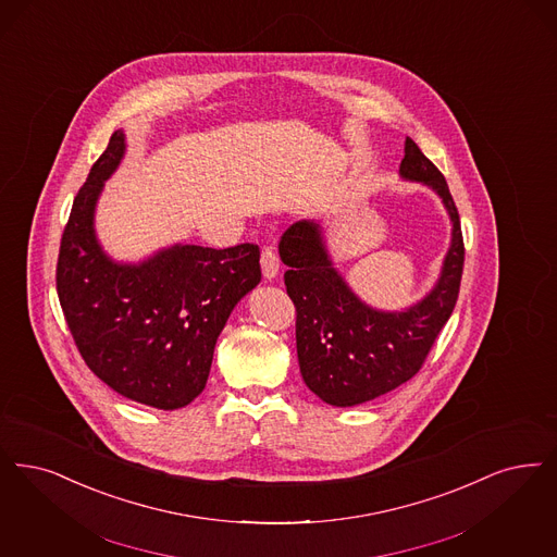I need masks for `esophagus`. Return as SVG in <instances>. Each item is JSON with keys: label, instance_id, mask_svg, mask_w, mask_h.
Here are the masks:
<instances>
[{"label": "esophagus", "instance_id": "1", "mask_svg": "<svg viewBox=\"0 0 557 557\" xmlns=\"http://www.w3.org/2000/svg\"><path fill=\"white\" fill-rule=\"evenodd\" d=\"M261 269H263L265 280H273L280 273V259L271 248H263V252H261Z\"/></svg>", "mask_w": 557, "mask_h": 557}]
</instances>
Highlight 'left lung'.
I'll return each instance as SVG.
<instances>
[{
    "mask_svg": "<svg viewBox=\"0 0 557 557\" xmlns=\"http://www.w3.org/2000/svg\"><path fill=\"white\" fill-rule=\"evenodd\" d=\"M400 178L433 190L451 223L440 275L410 307L385 311L364 302L335 268L323 222L292 223L277 246L296 307L300 375L314 396L337 408L375 400L414 377L458 300L465 265L458 209L442 172L412 138L404 143Z\"/></svg>",
    "mask_w": 557,
    "mask_h": 557,
    "instance_id": "left-lung-1",
    "label": "left lung"
}]
</instances>
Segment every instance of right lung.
<instances>
[{
	"label": "right lung",
	"mask_w": 557,
	"mask_h": 557,
	"mask_svg": "<svg viewBox=\"0 0 557 557\" xmlns=\"http://www.w3.org/2000/svg\"><path fill=\"white\" fill-rule=\"evenodd\" d=\"M126 156L115 131L90 168L67 220L58 296L90 371L128 400L159 410L188 406L205 389L215 342L234 307L261 282L259 246H163L115 261L95 230L97 202Z\"/></svg>",
	"instance_id": "obj_1"
}]
</instances>
